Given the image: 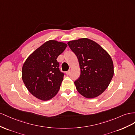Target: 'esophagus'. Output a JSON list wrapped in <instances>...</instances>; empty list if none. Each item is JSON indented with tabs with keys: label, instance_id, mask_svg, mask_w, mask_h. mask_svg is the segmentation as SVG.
<instances>
[{
	"label": "esophagus",
	"instance_id": "obj_1",
	"mask_svg": "<svg viewBox=\"0 0 135 135\" xmlns=\"http://www.w3.org/2000/svg\"><path fill=\"white\" fill-rule=\"evenodd\" d=\"M65 73H66V74H67V75H69L70 74V73H71V71H70V70H68V71H67V72H65Z\"/></svg>",
	"mask_w": 135,
	"mask_h": 135
}]
</instances>
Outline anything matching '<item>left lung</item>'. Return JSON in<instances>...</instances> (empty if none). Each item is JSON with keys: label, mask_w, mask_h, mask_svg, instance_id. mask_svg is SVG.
Listing matches in <instances>:
<instances>
[{"label": "left lung", "mask_w": 135, "mask_h": 135, "mask_svg": "<svg viewBox=\"0 0 135 135\" xmlns=\"http://www.w3.org/2000/svg\"><path fill=\"white\" fill-rule=\"evenodd\" d=\"M78 57L80 76L74 82L77 90L84 97L93 98L108 87L114 75V65L110 55L101 46L88 38L68 42Z\"/></svg>", "instance_id": "1"}]
</instances>
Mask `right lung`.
<instances>
[{"label":"right lung","mask_w":135,"mask_h":135,"mask_svg":"<svg viewBox=\"0 0 135 135\" xmlns=\"http://www.w3.org/2000/svg\"><path fill=\"white\" fill-rule=\"evenodd\" d=\"M67 45L50 40L36 49L23 64L22 79L29 91L36 98L47 101L59 90L64 73L56 59Z\"/></svg>","instance_id":"obj_1"}]
</instances>
